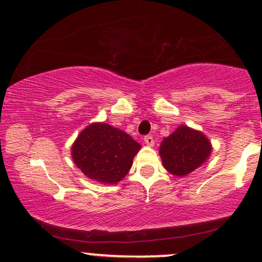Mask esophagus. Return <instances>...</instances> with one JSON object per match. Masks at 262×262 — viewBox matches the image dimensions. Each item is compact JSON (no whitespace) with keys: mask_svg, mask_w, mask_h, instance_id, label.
<instances>
[{"mask_svg":"<svg viewBox=\"0 0 262 262\" xmlns=\"http://www.w3.org/2000/svg\"><path fill=\"white\" fill-rule=\"evenodd\" d=\"M144 143L148 145V147H152V145H154V138L151 137V136H145L144 137Z\"/></svg>","mask_w":262,"mask_h":262,"instance_id":"esophagus-1","label":"esophagus"}]
</instances>
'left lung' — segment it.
<instances>
[{
  "mask_svg": "<svg viewBox=\"0 0 262 262\" xmlns=\"http://www.w3.org/2000/svg\"><path fill=\"white\" fill-rule=\"evenodd\" d=\"M159 152L167 172L176 177H185L208 160L212 144L201 131L181 125L162 139Z\"/></svg>",
  "mask_w": 262,
  "mask_h": 262,
  "instance_id": "obj_1",
  "label": "left lung"
}]
</instances>
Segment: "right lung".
I'll return each instance as SVG.
<instances>
[{
    "instance_id": "add662e5",
    "label": "right lung",
    "mask_w": 262,
    "mask_h": 262,
    "mask_svg": "<svg viewBox=\"0 0 262 262\" xmlns=\"http://www.w3.org/2000/svg\"><path fill=\"white\" fill-rule=\"evenodd\" d=\"M139 149L141 144L126 132L107 123H93L78 135L71 155L88 178L117 184L130 171Z\"/></svg>"
}]
</instances>
